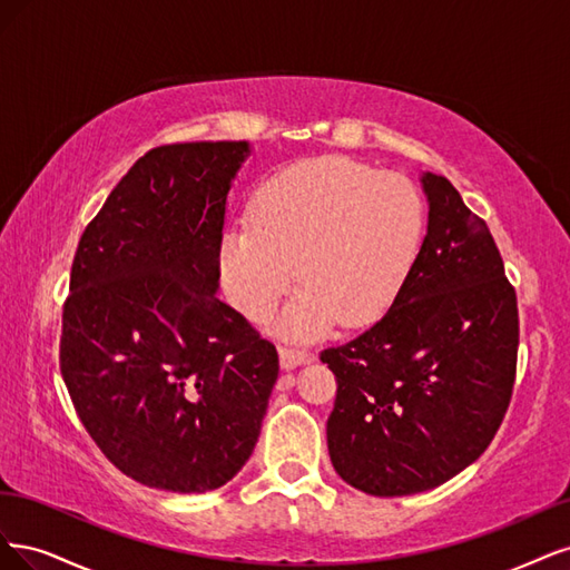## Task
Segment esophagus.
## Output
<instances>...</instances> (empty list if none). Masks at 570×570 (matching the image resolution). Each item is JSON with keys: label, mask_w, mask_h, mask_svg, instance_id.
I'll return each mask as SVG.
<instances>
[{"label": "esophagus", "mask_w": 570, "mask_h": 570, "mask_svg": "<svg viewBox=\"0 0 570 570\" xmlns=\"http://www.w3.org/2000/svg\"><path fill=\"white\" fill-rule=\"evenodd\" d=\"M309 353L307 351H301V347H291V345H282L279 347V362H282V370L291 372L296 370V366L309 362Z\"/></svg>", "instance_id": "34e87169"}]
</instances>
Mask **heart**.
<instances>
[{
  "label": "heart",
  "instance_id": "obj_1",
  "mask_svg": "<svg viewBox=\"0 0 570 570\" xmlns=\"http://www.w3.org/2000/svg\"><path fill=\"white\" fill-rule=\"evenodd\" d=\"M424 204L410 179L347 158H315L272 177L250 225L229 227L217 255L229 303L267 320L293 282L303 286L277 332L309 338L336 322L360 326L393 303L416 258Z\"/></svg>",
  "mask_w": 570,
  "mask_h": 570
}]
</instances>
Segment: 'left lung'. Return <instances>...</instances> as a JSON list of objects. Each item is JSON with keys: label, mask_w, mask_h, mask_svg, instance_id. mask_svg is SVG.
Listing matches in <instances>:
<instances>
[{"label": "left lung", "mask_w": 570, "mask_h": 570, "mask_svg": "<svg viewBox=\"0 0 570 570\" xmlns=\"http://www.w3.org/2000/svg\"><path fill=\"white\" fill-rule=\"evenodd\" d=\"M429 232L391 309L320 360L336 376L328 456L353 488L443 485L498 433L517 381L519 307L485 219L424 173Z\"/></svg>", "instance_id": "1"}]
</instances>
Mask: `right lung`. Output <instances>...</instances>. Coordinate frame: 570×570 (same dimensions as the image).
<instances>
[{"mask_svg":"<svg viewBox=\"0 0 570 570\" xmlns=\"http://www.w3.org/2000/svg\"><path fill=\"white\" fill-rule=\"evenodd\" d=\"M246 141L156 146L91 219L63 303L61 374L91 440L168 492L232 481L258 443L279 355L217 298Z\"/></svg>","mask_w":570,"mask_h":570,"instance_id":"obj_1","label":"right lung"}]
</instances>
